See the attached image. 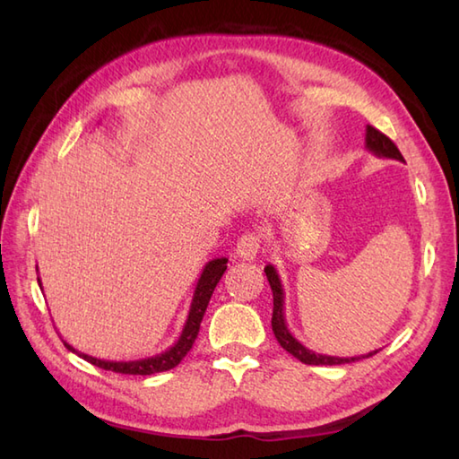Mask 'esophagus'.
Returning a JSON list of instances; mask_svg holds the SVG:
<instances>
[{
    "label": "esophagus",
    "instance_id": "1",
    "mask_svg": "<svg viewBox=\"0 0 459 459\" xmlns=\"http://www.w3.org/2000/svg\"><path fill=\"white\" fill-rule=\"evenodd\" d=\"M260 245L262 237L258 232H247V235H242L237 242V256L240 260H255L260 252Z\"/></svg>",
    "mask_w": 459,
    "mask_h": 459
}]
</instances>
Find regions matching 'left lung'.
Instances as JSON below:
<instances>
[{"instance_id":"left-lung-1","label":"left lung","mask_w":459,"mask_h":459,"mask_svg":"<svg viewBox=\"0 0 459 459\" xmlns=\"http://www.w3.org/2000/svg\"><path fill=\"white\" fill-rule=\"evenodd\" d=\"M365 145L368 152H373L378 158H391L404 161L403 153L398 152L394 142L391 138H386L383 132H378L373 126H367V135H365ZM266 278L270 281L272 294H274V311H272V331L278 339V343L284 347L290 355H294L298 360L306 365H345V363H355L359 359H367L373 357L377 351H370L367 355H359V357H331V355H319L316 351L307 349L306 345H301L299 341L290 333V329L286 325V317H284V288H281V281L276 268L268 264L264 268Z\"/></svg>"}]
</instances>
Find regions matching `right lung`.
<instances>
[{"label":"right lung","instance_id":"add662e5","mask_svg":"<svg viewBox=\"0 0 459 459\" xmlns=\"http://www.w3.org/2000/svg\"><path fill=\"white\" fill-rule=\"evenodd\" d=\"M227 262L229 258H214L204 264L201 278L197 281V288H195L189 316H187V321H185L181 335L168 351H163V353H158L148 359H138V360H104L86 353H79V351H76L73 345H68L66 341H63L65 347L79 357H82L84 360H89V363H92L94 367H100L104 370H114V373H122V375H153V373H163V370L178 367L181 363V359L189 353L195 339L199 335L203 316L204 311H207L209 299L212 296L214 288H217L224 270H227ZM37 281L39 286H41V278H37Z\"/></svg>","mask_w":459,"mask_h":459}]
</instances>
